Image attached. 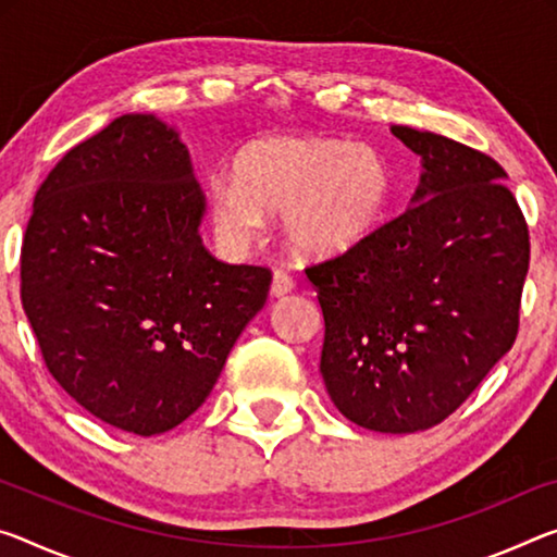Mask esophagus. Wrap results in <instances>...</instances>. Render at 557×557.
Masks as SVG:
<instances>
[{
  "instance_id": "34e87169",
  "label": "esophagus",
  "mask_w": 557,
  "mask_h": 557,
  "mask_svg": "<svg viewBox=\"0 0 557 557\" xmlns=\"http://www.w3.org/2000/svg\"><path fill=\"white\" fill-rule=\"evenodd\" d=\"M295 289V277L289 275L287 270H275V275H272V287L270 293L272 297H285Z\"/></svg>"
}]
</instances>
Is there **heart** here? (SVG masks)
Listing matches in <instances>:
<instances>
[{
  "instance_id": "obj_1",
  "label": "heart",
  "mask_w": 557,
  "mask_h": 557,
  "mask_svg": "<svg viewBox=\"0 0 557 557\" xmlns=\"http://www.w3.org/2000/svg\"><path fill=\"white\" fill-rule=\"evenodd\" d=\"M392 198V168L376 148L320 136H268L233 158V181H213L215 233L247 245L260 215H280L293 250L337 258L367 240Z\"/></svg>"
}]
</instances>
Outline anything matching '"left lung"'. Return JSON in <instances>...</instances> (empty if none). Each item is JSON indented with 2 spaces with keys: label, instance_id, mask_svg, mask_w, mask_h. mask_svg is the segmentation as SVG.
I'll use <instances>...</instances> for the list:
<instances>
[{
  "label": "left lung",
  "instance_id": "left-lung-1",
  "mask_svg": "<svg viewBox=\"0 0 557 557\" xmlns=\"http://www.w3.org/2000/svg\"><path fill=\"white\" fill-rule=\"evenodd\" d=\"M392 134L423 158L417 206L305 272L334 406L357 426L411 434L451 417L513 347L531 237L498 161L409 126Z\"/></svg>",
  "mask_w": 557,
  "mask_h": 557
}]
</instances>
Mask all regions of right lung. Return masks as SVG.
I'll return each instance as SVG.
<instances>
[{"instance_id": "right-lung-1", "label": "right lung", "mask_w": 557, "mask_h": 557, "mask_svg": "<svg viewBox=\"0 0 557 557\" xmlns=\"http://www.w3.org/2000/svg\"><path fill=\"white\" fill-rule=\"evenodd\" d=\"M202 200L188 148L151 113L82 140L34 196L20 289L41 359L128 434L198 411L270 293V268L202 247Z\"/></svg>"}]
</instances>
